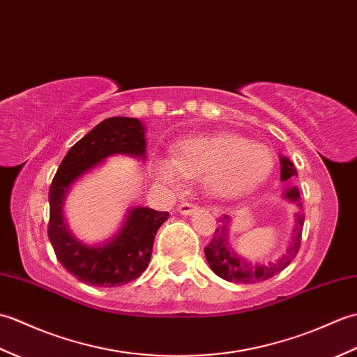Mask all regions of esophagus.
I'll list each match as a JSON object with an SVG mask.
<instances>
[{
  "mask_svg": "<svg viewBox=\"0 0 357 357\" xmlns=\"http://www.w3.org/2000/svg\"><path fill=\"white\" fill-rule=\"evenodd\" d=\"M198 206H195V204H190V202H183L179 204L178 206V213L179 215H184V216H190L193 215L195 211H198Z\"/></svg>",
  "mask_w": 357,
  "mask_h": 357,
  "instance_id": "1",
  "label": "esophagus"
}]
</instances>
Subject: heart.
<instances>
[{"label":"heart","mask_w":357,"mask_h":357,"mask_svg":"<svg viewBox=\"0 0 357 357\" xmlns=\"http://www.w3.org/2000/svg\"><path fill=\"white\" fill-rule=\"evenodd\" d=\"M273 169L271 150L244 136L221 133L198 136L179 144L176 156H158L156 181L174 187L185 176L202 174L206 192L219 199H233L252 192Z\"/></svg>","instance_id":"b5f03b06"}]
</instances>
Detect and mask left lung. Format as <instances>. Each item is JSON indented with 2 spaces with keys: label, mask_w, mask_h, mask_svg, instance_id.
<instances>
[{
  "label": "left lung",
  "mask_w": 357,
  "mask_h": 357,
  "mask_svg": "<svg viewBox=\"0 0 357 357\" xmlns=\"http://www.w3.org/2000/svg\"><path fill=\"white\" fill-rule=\"evenodd\" d=\"M280 162V181H288L291 178H298V172H296L294 164L287 156H279ZM284 198L290 202H294L302 210V204L299 201V190L298 187L287 188L284 193ZM304 213L298 211L294 215V230L291 234V241L288 244L285 253L270 264H252L244 257L239 256L234 252L233 247L229 242V224L230 216L224 215L221 218V225L215 230L213 238H211L210 244L204 248L206 253V259L219 278H222L229 282H238V284H255L261 282V280L270 279L278 273L282 271L285 267L291 264L296 257L301 247L302 239V227H304Z\"/></svg>",
  "instance_id": "left-lung-1"
}]
</instances>
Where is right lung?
I'll use <instances>...</instances> for the list:
<instances>
[{
	"instance_id": "add662e5",
	"label": "right lung",
	"mask_w": 357,
	"mask_h": 357,
	"mask_svg": "<svg viewBox=\"0 0 357 357\" xmlns=\"http://www.w3.org/2000/svg\"><path fill=\"white\" fill-rule=\"evenodd\" d=\"M127 155L146 161V127L139 119L115 116L93 127L67 151L49 190V239L63 267L81 282L119 287L139 278L149 267L156 231L169 211L133 207L121 229L102 244L77 239L64 221V201L70 187L109 156Z\"/></svg>"
}]
</instances>
